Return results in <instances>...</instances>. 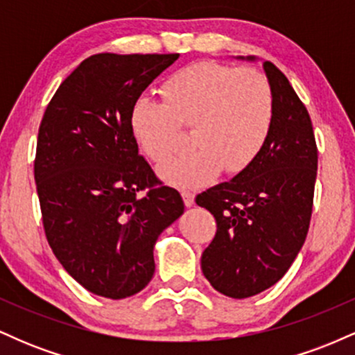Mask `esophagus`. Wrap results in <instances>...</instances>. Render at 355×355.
<instances>
[{"mask_svg":"<svg viewBox=\"0 0 355 355\" xmlns=\"http://www.w3.org/2000/svg\"><path fill=\"white\" fill-rule=\"evenodd\" d=\"M182 198H183V203H185L187 207L193 205V200H195L193 191H190V190H182Z\"/></svg>","mask_w":355,"mask_h":355,"instance_id":"esophagus-1","label":"esophagus"}]
</instances>
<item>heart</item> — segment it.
I'll return each instance as SVG.
<instances>
[{
	"mask_svg": "<svg viewBox=\"0 0 355 355\" xmlns=\"http://www.w3.org/2000/svg\"><path fill=\"white\" fill-rule=\"evenodd\" d=\"M164 100L140 96L130 128L148 158L162 162L180 144L183 126L197 148L160 165L162 178L198 187L222 172H243L266 146L275 121L270 81L254 68L197 61L164 81Z\"/></svg>",
	"mask_w": 355,
	"mask_h": 355,
	"instance_id": "heart-1",
	"label": "heart"
}]
</instances>
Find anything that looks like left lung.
Segmentation results:
<instances>
[{
  "mask_svg": "<svg viewBox=\"0 0 355 355\" xmlns=\"http://www.w3.org/2000/svg\"><path fill=\"white\" fill-rule=\"evenodd\" d=\"M263 70L275 96L266 146L237 177L195 198L217 222L202 254V272L215 291L232 299L257 295L282 279L312 217L319 152L311 115L274 63L266 61Z\"/></svg>",
  "mask_w": 355,
  "mask_h": 355,
  "instance_id": "left-lung-1",
  "label": "left lung"
}]
</instances>
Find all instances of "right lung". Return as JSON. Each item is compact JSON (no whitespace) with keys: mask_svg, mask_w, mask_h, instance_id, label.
<instances>
[{"mask_svg":"<svg viewBox=\"0 0 355 355\" xmlns=\"http://www.w3.org/2000/svg\"><path fill=\"white\" fill-rule=\"evenodd\" d=\"M177 58L89 56L40 123L35 182L44 235L64 270L107 299L144 291L158 235L183 214L180 193L158 180L130 128L133 103Z\"/></svg>","mask_w":355,"mask_h":355,"instance_id":"1","label":"right lung"}]
</instances>
